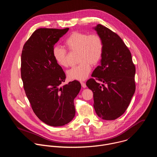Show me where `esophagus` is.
<instances>
[{
    "label": "esophagus",
    "mask_w": 157,
    "mask_h": 157,
    "mask_svg": "<svg viewBox=\"0 0 157 157\" xmlns=\"http://www.w3.org/2000/svg\"><path fill=\"white\" fill-rule=\"evenodd\" d=\"M81 86H82V87H83V88H86V83L85 82H81Z\"/></svg>",
    "instance_id": "34e87169"
}]
</instances>
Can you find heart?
<instances>
[{"mask_svg":"<svg viewBox=\"0 0 157 157\" xmlns=\"http://www.w3.org/2000/svg\"><path fill=\"white\" fill-rule=\"evenodd\" d=\"M64 45L70 52L78 53L79 65L73 67L67 72L70 80L84 81L91 70V66L97 65L103 53V43L97 33L89 35L85 32L72 33L64 42ZM53 58L56 63L62 67L69 66L68 55L64 49L56 47L53 51Z\"/></svg>","mask_w":157,"mask_h":157,"instance_id":"heart-1","label":"heart"}]
</instances>
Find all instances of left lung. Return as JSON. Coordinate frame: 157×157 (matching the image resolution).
<instances>
[{
	"instance_id": "8db88e82",
	"label": "left lung",
	"mask_w": 157,
	"mask_h": 157,
	"mask_svg": "<svg viewBox=\"0 0 157 157\" xmlns=\"http://www.w3.org/2000/svg\"><path fill=\"white\" fill-rule=\"evenodd\" d=\"M94 29L102 40L103 53L92 74L94 78L86 86L93 93L97 115L104 120H115L125 113L135 93L136 67L130 50L117 34L101 24Z\"/></svg>"
}]
</instances>
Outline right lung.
I'll return each instance as SVG.
<instances>
[{
    "instance_id": "right-lung-1",
    "label": "right lung",
    "mask_w": 157,
    "mask_h": 157,
    "mask_svg": "<svg viewBox=\"0 0 157 157\" xmlns=\"http://www.w3.org/2000/svg\"><path fill=\"white\" fill-rule=\"evenodd\" d=\"M69 29H38L26 41L21 55V77L35 115L46 124L58 127L75 116L74 99L81 87L78 81L64 82L66 75L55 61V43Z\"/></svg>"
}]
</instances>
